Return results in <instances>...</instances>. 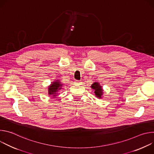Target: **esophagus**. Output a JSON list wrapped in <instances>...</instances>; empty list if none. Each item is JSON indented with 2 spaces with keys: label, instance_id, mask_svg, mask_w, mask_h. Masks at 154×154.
Listing matches in <instances>:
<instances>
[{
  "label": "esophagus",
  "instance_id": "1",
  "mask_svg": "<svg viewBox=\"0 0 154 154\" xmlns=\"http://www.w3.org/2000/svg\"><path fill=\"white\" fill-rule=\"evenodd\" d=\"M75 83H77V84H80L81 83V82L80 81V80H75Z\"/></svg>",
  "mask_w": 154,
  "mask_h": 154
}]
</instances>
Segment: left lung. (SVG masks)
<instances>
[{"instance_id":"8db88e82","label":"left lung","mask_w":154,"mask_h":154,"mask_svg":"<svg viewBox=\"0 0 154 154\" xmlns=\"http://www.w3.org/2000/svg\"><path fill=\"white\" fill-rule=\"evenodd\" d=\"M91 88L95 90L94 93H95V94L97 97L100 98L101 97V96L102 95V89L101 86L99 85V84L97 82H94L92 86H91Z\"/></svg>"}]
</instances>
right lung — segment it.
I'll use <instances>...</instances> for the list:
<instances>
[{
  "label": "right lung",
  "mask_w": 154,
  "mask_h": 154,
  "mask_svg": "<svg viewBox=\"0 0 154 154\" xmlns=\"http://www.w3.org/2000/svg\"><path fill=\"white\" fill-rule=\"evenodd\" d=\"M62 86V84H61L59 81L53 82L52 84L49 88V93L50 95H52L53 97L55 96L56 93L59 90H61Z\"/></svg>",
  "instance_id": "obj_1"
}]
</instances>
